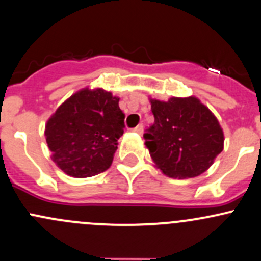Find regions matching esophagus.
Here are the masks:
<instances>
[{"mask_svg":"<svg viewBox=\"0 0 261 261\" xmlns=\"http://www.w3.org/2000/svg\"><path fill=\"white\" fill-rule=\"evenodd\" d=\"M133 130L135 131V133H138V134H141V133H142V130H144V126H142V123H140V125L136 126V127H134Z\"/></svg>","mask_w":261,"mask_h":261,"instance_id":"obj_1","label":"esophagus"}]
</instances>
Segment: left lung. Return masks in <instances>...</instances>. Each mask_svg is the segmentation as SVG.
Returning <instances> with one entry per match:
<instances>
[{
  "label": "left lung",
  "mask_w": 261,
  "mask_h": 261,
  "mask_svg": "<svg viewBox=\"0 0 261 261\" xmlns=\"http://www.w3.org/2000/svg\"><path fill=\"white\" fill-rule=\"evenodd\" d=\"M151 111L155 122L145 130V145L167 176H199L223 151L219 121L196 97L151 100Z\"/></svg>",
  "instance_id": "1"
}]
</instances>
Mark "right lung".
Listing matches in <instances>:
<instances>
[{
	"label": "right lung",
	"instance_id": "add662e5",
	"mask_svg": "<svg viewBox=\"0 0 261 261\" xmlns=\"http://www.w3.org/2000/svg\"><path fill=\"white\" fill-rule=\"evenodd\" d=\"M119 98L102 89L81 90L47 121L46 141L57 166L73 177L108 170L125 128Z\"/></svg>",
	"mask_w": 261,
	"mask_h": 261
}]
</instances>
